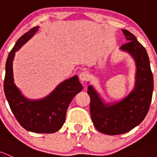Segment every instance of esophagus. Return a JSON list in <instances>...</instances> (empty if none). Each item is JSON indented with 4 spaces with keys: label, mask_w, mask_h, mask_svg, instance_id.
Masks as SVG:
<instances>
[{
    "label": "esophagus",
    "mask_w": 157,
    "mask_h": 157,
    "mask_svg": "<svg viewBox=\"0 0 157 157\" xmlns=\"http://www.w3.org/2000/svg\"><path fill=\"white\" fill-rule=\"evenodd\" d=\"M79 78H80V80L82 82V83H84L85 81H86L89 78V73L87 71H83L79 75Z\"/></svg>",
    "instance_id": "esophagus-1"
}]
</instances>
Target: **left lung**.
Instances as JSON below:
<instances>
[{
	"instance_id": "obj_1",
	"label": "left lung",
	"mask_w": 157,
	"mask_h": 157,
	"mask_svg": "<svg viewBox=\"0 0 157 157\" xmlns=\"http://www.w3.org/2000/svg\"><path fill=\"white\" fill-rule=\"evenodd\" d=\"M128 43L120 50L129 54L135 62V86L120 101L105 102L93 86L89 85L90 113L94 126L98 131L109 135L130 131L143 121L152 99L153 77L146 49L134 34L123 29Z\"/></svg>"
}]
</instances>
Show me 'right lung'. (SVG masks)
I'll return each mask as SVG.
<instances>
[{
    "instance_id": "right-lung-1",
    "label": "right lung",
    "mask_w": 157,
    "mask_h": 157,
    "mask_svg": "<svg viewBox=\"0 0 157 157\" xmlns=\"http://www.w3.org/2000/svg\"><path fill=\"white\" fill-rule=\"evenodd\" d=\"M39 26L23 34L8 55L4 78V93L13 115L27 131L36 133H54L65 121L66 112L74 97L82 90L77 75L64 80L47 96L40 99H29L14 83L13 62L15 53L38 31Z\"/></svg>"
}]
</instances>
